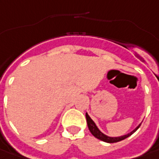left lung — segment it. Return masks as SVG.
<instances>
[{"mask_svg": "<svg viewBox=\"0 0 159 159\" xmlns=\"http://www.w3.org/2000/svg\"><path fill=\"white\" fill-rule=\"evenodd\" d=\"M85 116H86L88 128H89V130H90L91 134H92L94 137H96L97 139L100 140V141H102V142H108V143H113V142H120V141H123V140L126 139V138L129 137L130 135H132L134 133H135V132L138 130V128L140 127V126H141V125H142V124H140L137 127L135 128L134 130H133L131 133H129V134H127L123 135V136H119V137H109V136H107V135L104 134L100 131V129L98 128V126L96 125V124L93 122V119L89 116V115L87 114V113L85 114Z\"/></svg>", "mask_w": 159, "mask_h": 159, "instance_id": "1", "label": "left lung"}]
</instances>
